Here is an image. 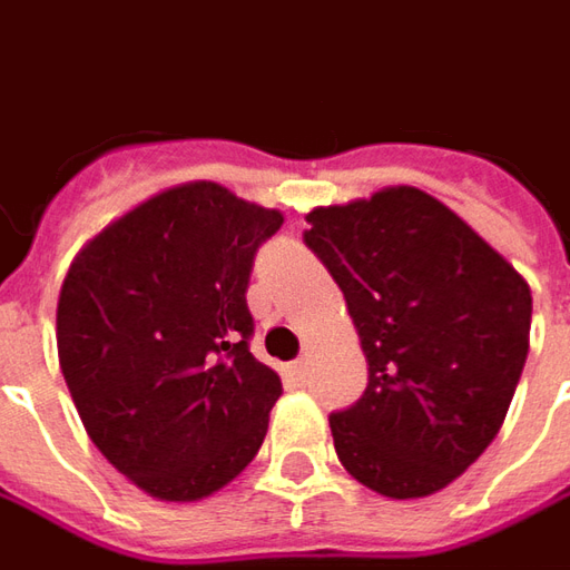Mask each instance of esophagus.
Listing matches in <instances>:
<instances>
[{"label":"esophagus","instance_id":"esophagus-1","mask_svg":"<svg viewBox=\"0 0 570 570\" xmlns=\"http://www.w3.org/2000/svg\"><path fill=\"white\" fill-rule=\"evenodd\" d=\"M294 375H297V379H307L309 375V363L307 360H304V356H301V360H294Z\"/></svg>","mask_w":570,"mask_h":570}]
</instances>
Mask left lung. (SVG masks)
<instances>
[{
	"label": "left lung",
	"mask_w": 570,
	"mask_h": 570,
	"mask_svg": "<svg viewBox=\"0 0 570 570\" xmlns=\"http://www.w3.org/2000/svg\"><path fill=\"white\" fill-rule=\"evenodd\" d=\"M307 223L368 363L363 397L328 415L337 459L391 500L438 493L500 431L528 360L531 288L419 188L316 207Z\"/></svg>",
	"instance_id": "1"
}]
</instances>
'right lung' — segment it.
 Here are the masks:
<instances>
[{"label": "right lung", "mask_w": 570, "mask_h": 570, "mask_svg": "<svg viewBox=\"0 0 570 570\" xmlns=\"http://www.w3.org/2000/svg\"><path fill=\"white\" fill-rule=\"evenodd\" d=\"M278 210L217 183L160 191L98 233L58 297V360L82 425L167 502L226 488L257 456L282 382L250 353L247 282Z\"/></svg>", "instance_id": "add662e5"}]
</instances>
